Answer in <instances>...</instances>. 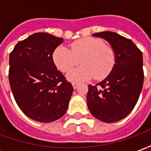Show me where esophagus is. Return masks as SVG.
<instances>
[{
	"mask_svg": "<svg viewBox=\"0 0 151 151\" xmlns=\"http://www.w3.org/2000/svg\"><path fill=\"white\" fill-rule=\"evenodd\" d=\"M72 85H73V89H77V87L78 86V83H76V82H73Z\"/></svg>",
	"mask_w": 151,
	"mask_h": 151,
	"instance_id": "1",
	"label": "esophagus"
}]
</instances>
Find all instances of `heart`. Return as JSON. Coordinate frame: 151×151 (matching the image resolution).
Returning a JSON list of instances; mask_svg holds the SVG:
<instances>
[{
  "mask_svg": "<svg viewBox=\"0 0 151 151\" xmlns=\"http://www.w3.org/2000/svg\"><path fill=\"white\" fill-rule=\"evenodd\" d=\"M54 64L62 72H67L80 62L82 65L69 71L67 78L73 82L88 81L94 77L97 80L105 78L116 63V53L101 39L86 37L74 41L71 49L60 45L52 54Z\"/></svg>",
  "mask_w": 151,
  "mask_h": 151,
  "instance_id": "heart-1",
  "label": "heart"
}]
</instances>
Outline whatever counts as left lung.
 Instances as JSON below:
<instances>
[{
    "label": "left lung",
    "instance_id": "obj_1",
    "mask_svg": "<svg viewBox=\"0 0 151 151\" xmlns=\"http://www.w3.org/2000/svg\"><path fill=\"white\" fill-rule=\"evenodd\" d=\"M92 35L110 43L116 53V63L104 80L88 86L87 107L98 120L114 123L126 117L139 99L144 80L142 53L132 40L115 32Z\"/></svg>",
    "mask_w": 151,
    "mask_h": 151
}]
</instances>
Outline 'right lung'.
<instances>
[{
  "label": "right lung",
  "instance_id": "right-lung-1",
  "mask_svg": "<svg viewBox=\"0 0 151 151\" xmlns=\"http://www.w3.org/2000/svg\"><path fill=\"white\" fill-rule=\"evenodd\" d=\"M63 42L52 35L35 33L18 42L9 55V80L15 101L25 115L39 122L62 117L73 91L52 59Z\"/></svg>",
  "mask_w": 151,
  "mask_h": 151
}]
</instances>
